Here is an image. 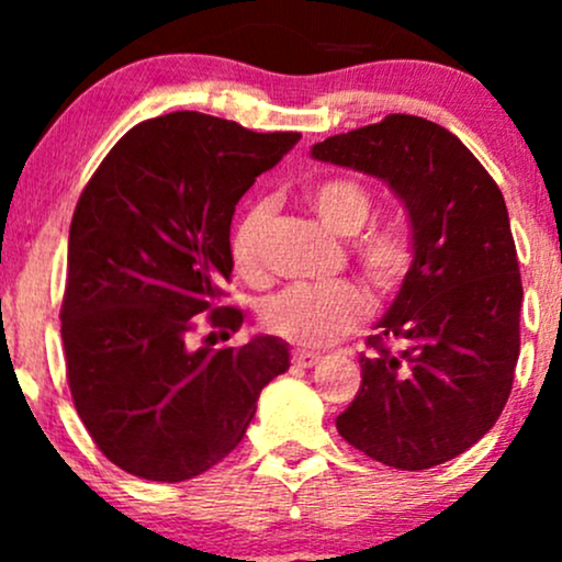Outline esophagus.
<instances>
[{"instance_id":"esophagus-1","label":"esophagus","mask_w":562,"mask_h":562,"mask_svg":"<svg viewBox=\"0 0 562 562\" xmlns=\"http://www.w3.org/2000/svg\"><path fill=\"white\" fill-rule=\"evenodd\" d=\"M319 359H322V353L306 351V348H299V351H293V362L303 367V370H306V367H314L319 362Z\"/></svg>"}]
</instances>
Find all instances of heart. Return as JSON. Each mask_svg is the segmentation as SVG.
Returning <instances> with one entry per match:
<instances>
[{"label": "heart", "mask_w": 562, "mask_h": 562, "mask_svg": "<svg viewBox=\"0 0 562 562\" xmlns=\"http://www.w3.org/2000/svg\"><path fill=\"white\" fill-rule=\"evenodd\" d=\"M306 203L335 235L352 237L351 256L375 293H393L412 267V240L398 224H375L372 192L351 177H333L306 190ZM269 222V203L256 200L232 232V261L245 277L259 274V248ZM263 327L299 346H327L367 317V299L346 280L299 282L269 295L259 308Z\"/></svg>", "instance_id": "b5f03b06"}]
</instances>
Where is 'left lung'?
<instances>
[{"instance_id":"1","label":"left lung","mask_w":562,"mask_h":562,"mask_svg":"<svg viewBox=\"0 0 562 562\" xmlns=\"http://www.w3.org/2000/svg\"><path fill=\"white\" fill-rule=\"evenodd\" d=\"M312 158L383 179L412 232V267L367 338L338 434L389 468L454 460L494 428L520 353L524 285L505 198L454 134L420 115L335 134Z\"/></svg>"}]
</instances>
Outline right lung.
I'll use <instances>...</instances> for the list:
<instances>
[{"label":"right lung","instance_id":"1","mask_svg":"<svg viewBox=\"0 0 562 562\" xmlns=\"http://www.w3.org/2000/svg\"><path fill=\"white\" fill-rule=\"evenodd\" d=\"M299 139L158 115L128 128L83 187L60 308L66 375L97 449L137 479L177 483L222 462L290 367L274 335L240 348H190L187 335L203 312L227 335L243 325L240 308L216 306L235 205Z\"/></svg>","mask_w":562,"mask_h":562}]
</instances>
